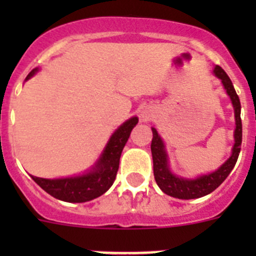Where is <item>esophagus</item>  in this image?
I'll return each instance as SVG.
<instances>
[{"instance_id": "esophagus-1", "label": "esophagus", "mask_w": 256, "mask_h": 256, "mask_svg": "<svg viewBox=\"0 0 256 256\" xmlns=\"http://www.w3.org/2000/svg\"><path fill=\"white\" fill-rule=\"evenodd\" d=\"M148 116H150V115L148 114V112H142L141 118H142V119H144V120H146V119H148Z\"/></svg>"}]
</instances>
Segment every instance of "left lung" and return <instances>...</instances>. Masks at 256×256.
<instances>
[{
    "instance_id": "obj_1",
    "label": "left lung",
    "mask_w": 256,
    "mask_h": 256,
    "mask_svg": "<svg viewBox=\"0 0 256 256\" xmlns=\"http://www.w3.org/2000/svg\"><path fill=\"white\" fill-rule=\"evenodd\" d=\"M214 74L222 79V83L224 86L228 96L230 97L234 108V118H236V130H234V146L232 148V155L230 159L222 165L218 170L210 173L208 176H201L196 180H183V178L176 177L168 168V159L166 152L164 150L162 138L159 137L155 128L152 130V141H151V154H152L154 162V177H155L158 186L162 191L172 198H182V200H190V198H198L208 195L216 188H218L222 183L224 182L228 174L232 172L236 165L238 154L241 150V142H242V123H241V104L237 96L234 87L230 82V76H227L224 70L219 65L214 69Z\"/></svg>"
}]
</instances>
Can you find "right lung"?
Returning <instances> with one entry per match:
<instances>
[{
	"instance_id": "obj_1",
	"label": "right lung",
	"mask_w": 256,
	"mask_h": 256,
	"mask_svg": "<svg viewBox=\"0 0 256 256\" xmlns=\"http://www.w3.org/2000/svg\"><path fill=\"white\" fill-rule=\"evenodd\" d=\"M36 72L37 69L32 70L26 79L30 78ZM137 123V118H130V120H126L123 126L118 128L104 150L96 168L88 174L62 180H44L34 176H32V178L47 194L66 202H86L98 198L114 183L119 169L122 151Z\"/></svg>"
}]
</instances>
